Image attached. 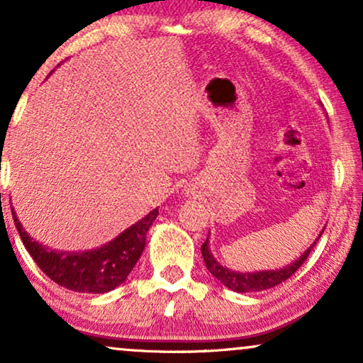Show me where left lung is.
<instances>
[{"label": "left lung", "mask_w": 363, "mask_h": 363, "mask_svg": "<svg viewBox=\"0 0 363 363\" xmlns=\"http://www.w3.org/2000/svg\"><path fill=\"white\" fill-rule=\"evenodd\" d=\"M324 230L320 231L319 238L322 236ZM319 238H317V240L312 242L304 252H302L299 259L291 262L289 266L281 267V269L256 271V272H240V271L228 269V267L221 266L220 262L213 257L210 246H208V238L201 245V255H203V261H205L206 264V269L210 271L211 274L221 282V284H225L228 289L236 291V292H259V291L271 289V287H274L277 284H281V282H284L286 279H289V277L302 266V262L307 259V256L311 255V251L314 250V246L317 245V241H319Z\"/></svg>", "instance_id": "8db88e82"}]
</instances>
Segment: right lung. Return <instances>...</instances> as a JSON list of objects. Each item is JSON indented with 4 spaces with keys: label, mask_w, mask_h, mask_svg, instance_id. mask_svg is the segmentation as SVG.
Segmentation results:
<instances>
[{
    "label": "right lung",
    "mask_w": 363,
    "mask_h": 363,
    "mask_svg": "<svg viewBox=\"0 0 363 363\" xmlns=\"http://www.w3.org/2000/svg\"><path fill=\"white\" fill-rule=\"evenodd\" d=\"M11 213L24 247L49 279L74 292L104 294L121 286L140 259L147 233L155 221L158 210L155 208L107 245L97 250L74 252L54 251L39 245L24 231L13 206Z\"/></svg>",
    "instance_id": "obj_1"
}]
</instances>
